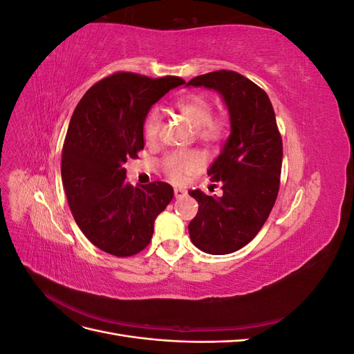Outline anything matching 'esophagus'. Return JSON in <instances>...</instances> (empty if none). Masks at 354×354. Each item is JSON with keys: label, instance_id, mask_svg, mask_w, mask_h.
Returning a JSON list of instances; mask_svg holds the SVG:
<instances>
[{"label": "esophagus", "instance_id": "34e87169", "mask_svg": "<svg viewBox=\"0 0 354 354\" xmlns=\"http://www.w3.org/2000/svg\"><path fill=\"white\" fill-rule=\"evenodd\" d=\"M187 195V192L183 189H174V196L176 199H183Z\"/></svg>", "mask_w": 354, "mask_h": 354}]
</instances>
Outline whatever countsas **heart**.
<instances>
[{
    "mask_svg": "<svg viewBox=\"0 0 354 354\" xmlns=\"http://www.w3.org/2000/svg\"><path fill=\"white\" fill-rule=\"evenodd\" d=\"M174 111L195 128L196 137L208 146H220L230 133V116L226 111L212 112V102L199 93L180 95L173 104ZM160 133V116L149 112L143 122V136L147 143H155ZM203 159L196 152H173L164 158L162 168L167 177L181 183L202 168Z\"/></svg>",
    "mask_w": 354,
    "mask_h": 354,
    "instance_id": "heart-1",
    "label": "heart"
}]
</instances>
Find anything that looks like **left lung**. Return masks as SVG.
Returning a JSON list of instances; mask_svg holds the SVG:
<instances>
[{
    "instance_id": "left-lung-1",
    "label": "left lung",
    "mask_w": 354,
    "mask_h": 354,
    "mask_svg": "<svg viewBox=\"0 0 354 354\" xmlns=\"http://www.w3.org/2000/svg\"><path fill=\"white\" fill-rule=\"evenodd\" d=\"M187 85L218 91L229 108L232 128L208 169L211 181L221 183L223 196L189 192L199 205L189 234L203 252L230 254L255 238L274 205L281 186L282 137L269 95L243 75L221 69L192 78Z\"/></svg>"
}]
</instances>
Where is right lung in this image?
Listing matches in <instances>:
<instances>
[{
    "label": "right lung",
    "instance_id": "right-lung-1",
    "mask_svg": "<svg viewBox=\"0 0 354 354\" xmlns=\"http://www.w3.org/2000/svg\"><path fill=\"white\" fill-rule=\"evenodd\" d=\"M178 77L115 72L82 95L62 149V181L72 216L87 239L115 257H131L152 241L153 223L174 196L164 181L134 187L127 159L143 151V122Z\"/></svg>",
    "mask_w": 354,
    "mask_h": 354
}]
</instances>
